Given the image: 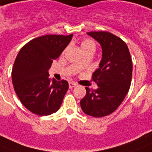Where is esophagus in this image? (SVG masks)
I'll use <instances>...</instances> for the list:
<instances>
[{"label":"esophagus","instance_id":"esophagus-1","mask_svg":"<svg viewBox=\"0 0 152 152\" xmlns=\"http://www.w3.org/2000/svg\"><path fill=\"white\" fill-rule=\"evenodd\" d=\"M76 86V83H74V82H69V87L70 89H72V88L75 87Z\"/></svg>","mask_w":152,"mask_h":152}]
</instances>
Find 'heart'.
Segmentation results:
<instances>
[{"label": "heart", "mask_w": 152, "mask_h": 152, "mask_svg": "<svg viewBox=\"0 0 152 152\" xmlns=\"http://www.w3.org/2000/svg\"><path fill=\"white\" fill-rule=\"evenodd\" d=\"M81 48L83 51V52H92L94 53V52L96 51V45L95 42L93 39H86L82 41V42H81ZM80 63L81 62H78L77 66H80Z\"/></svg>", "instance_id": "1"}]
</instances>
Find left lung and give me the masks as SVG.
Listing matches in <instances>:
<instances>
[{"instance_id": "left-lung-1", "label": "left lung", "mask_w": 152, "mask_h": 152, "mask_svg": "<svg viewBox=\"0 0 152 152\" xmlns=\"http://www.w3.org/2000/svg\"><path fill=\"white\" fill-rule=\"evenodd\" d=\"M101 45L102 59L99 69L92 75L96 90L86 87L80 100L83 111L94 117L107 116L115 111L125 98L132 77V60L126 43L105 31L87 32Z\"/></svg>"}]
</instances>
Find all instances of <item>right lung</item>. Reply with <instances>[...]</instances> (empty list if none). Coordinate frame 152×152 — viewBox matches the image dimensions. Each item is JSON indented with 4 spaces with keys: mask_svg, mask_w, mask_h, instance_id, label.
<instances>
[{
    "mask_svg": "<svg viewBox=\"0 0 152 152\" xmlns=\"http://www.w3.org/2000/svg\"><path fill=\"white\" fill-rule=\"evenodd\" d=\"M72 35H42L31 40L19 51L12 69V83L19 100L31 113L50 115L60 107L69 83L64 80L50 79L48 70Z\"/></svg>",
    "mask_w": 152,
    "mask_h": 152,
    "instance_id": "add662e5",
    "label": "right lung"
}]
</instances>
